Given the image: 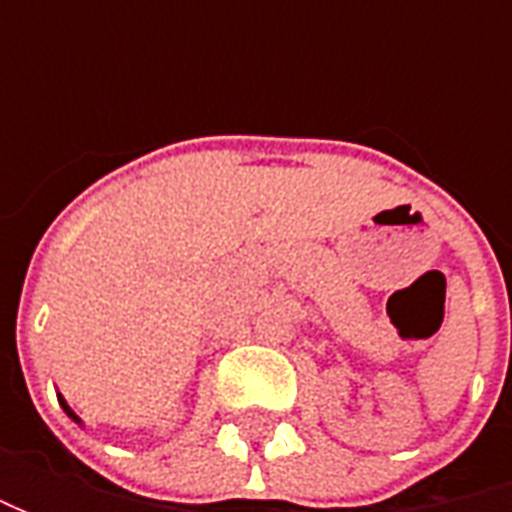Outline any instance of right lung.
<instances>
[{
	"mask_svg": "<svg viewBox=\"0 0 512 512\" xmlns=\"http://www.w3.org/2000/svg\"><path fill=\"white\" fill-rule=\"evenodd\" d=\"M59 404H62V407H65V413H68L70 419H73V422H79V416H76V413H73V410H70L68 404H65V399H59Z\"/></svg>",
	"mask_w": 512,
	"mask_h": 512,
	"instance_id": "right-lung-1",
	"label": "right lung"
}]
</instances>
